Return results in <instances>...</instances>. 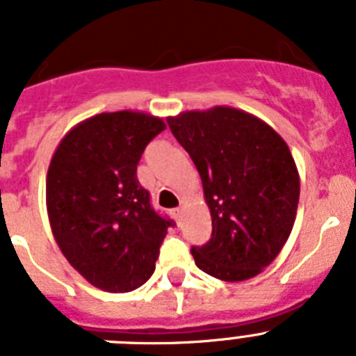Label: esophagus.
Segmentation results:
<instances>
[{"mask_svg":"<svg viewBox=\"0 0 356 356\" xmlns=\"http://www.w3.org/2000/svg\"><path fill=\"white\" fill-rule=\"evenodd\" d=\"M172 217H175L176 219V222H180V217H181V209L180 207H178V209H172Z\"/></svg>","mask_w":356,"mask_h":356,"instance_id":"obj_1","label":"esophagus"}]
</instances>
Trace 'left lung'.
Here are the masks:
<instances>
[{"mask_svg": "<svg viewBox=\"0 0 356 356\" xmlns=\"http://www.w3.org/2000/svg\"><path fill=\"white\" fill-rule=\"evenodd\" d=\"M203 181L212 237L191 253L225 282L262 273L292 232L300 175L285 140L259 118L229 106L168 118Z\"/></svg>", "mask_w": 356, "mask_h": 356, "instance_id": "left-lung-1", "label": "left lung"}]
</instances>
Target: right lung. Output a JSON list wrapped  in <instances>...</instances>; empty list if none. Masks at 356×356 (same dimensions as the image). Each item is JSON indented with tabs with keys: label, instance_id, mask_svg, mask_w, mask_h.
<instances>
[{
	"label": "right lung",
	"instance_id": "obj_1",
	"mask_svg": "<svg viewBox=\"0 0 356 356\" xmlns=\"http://www.w3.org/2000/svg\"><path fill=\"white\" fill-rule=\"evenodd\" d=\"M165 122L143 112L97 114L72 128L53 155L46 203L55 241L94 287L130 292L155 271L175 222L153 210L137 163Z\"/></svg>",
	"mask_w": 356,
	"mask_h": 356
}]
</instances>
